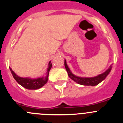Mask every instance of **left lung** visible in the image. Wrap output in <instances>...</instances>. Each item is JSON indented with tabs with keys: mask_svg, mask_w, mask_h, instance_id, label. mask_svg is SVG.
<instances>
[{
	"mask_svg": "<svg viewBox=\"0 0 123 123\" xmlns=\"http://www.w3.org/2000/svg\"><path fill=\"white\" fill-rule=\"evenodd\" d=\"M64 66H65V68L66 69V71H67L69 78L72 79L73 81H75V82L78 83V84H81V85H84V86H96L107 77V76L110 73V71L112 69V66H111L107 71H105L104 73H103L101 75H99L98 76H96L95 77H92V78H83V77H77V76L73 75L70 71V69H69L67 64H66V61H64Z\"/></svg>",
	"mask_w": 123,
	"mask_h": 123,
	"instance_id": "obj_1",
	"label": "left lung"
}]
</instances>
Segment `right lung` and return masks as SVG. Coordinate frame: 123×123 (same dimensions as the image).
I'll return each instance as SVG.
<instances>
[{
    "label": "right lung",
    "mask_w": 123,
    "mask_h": 123,
    "mask_svg": "<svg viewBox=\"0 0 123 123\" xmlns=\"http://www.w3.org/2000/svg\"><path fill=\"white\" fill-rule=\"evenodd\" d=\"M52 65L51 62H50L48 64V68L47 69V73H46L47 75L45 77H43L36 79L18 77V75H16L14 71H12L11 68H10V70L14 79H15V80L18 82V84H20L22 87H24V88L27 89H37L42 87L48 81V76L49 74V71L52 68Z\"/></svg>",
    "instance_id": "1"
}]
</instances>
